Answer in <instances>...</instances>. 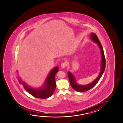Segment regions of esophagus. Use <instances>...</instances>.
Wrapping results in <instances>:
<instances>
[{"label":"esophagus","mask_w":123,"mask_h":123,"mask_svg":"<svg viewBox=\"0 0 123 123\" xmlns=\"http://www.w3.org/2000/svg\"><path fill=\"white\" fill-rule=\"evenodd\" d=\"M67 65V63L66 62H62V63L61 64V68H65V67Z\"/></svg>","instance_id":"obj_1"}]
</instances>
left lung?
Wrapping results in <instances>:
<instances>
[{
    "instance_id": "8db88e82",
    "label": "left lung",
    "mask_w": 123,
    "mask_h": 123,
    "mask_svg": "<svg viewBox=\"0 0 123 123\" xmlns=\"http://www.w3.org/2000/svg\"><path fill=\"white\" fill-rule=\"evenodd\" d=\"M90 38L95 43L97 44L101 51V62L100 73L97 78H96L91 83L87 84L86 85H81L77 83V82H76V79L73 74L70 72H68V75L70 80V85L75 90L79 92H83L85 91H88V90L91 89V88L94 87L97 83L99 79L101 78L103 73H104L105 69L106 61L104 52L103 50V47L102 46L97 36V35H96L95 33H91V34H90Z\"/></svg>"
}]
</instances>
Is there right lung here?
Listing matches in <instances>:
<instances>
[{
	"mask_svg": "<svg viewBox=\"0 0 123 123\" xmlns=\"http://www.w3.org/2000/svg\"><path fill=\"white\" fill-rule=\"evenodd\" d=\"M58 70V67L56 66L51 70L46 78L43 85L39 88L32 87L22 80L19 77L18 82L20 84L23 85L24 89L33 97L38 98L46 99L51 97L54 92L56 88L55 75Z\"/></svg>",
	"mask_w": 123,
	"mask_h": 123,
	"instance_id": "add662e5",
	"label": "right lung"
}]
</instances>
